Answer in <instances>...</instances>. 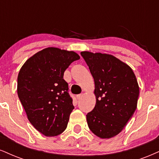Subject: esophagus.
<instances>
[{"label":"esophagus","instance_id":"34e87169","mask_svg":"<svg viewBox=\"0 0 159 159\" xmlns=\"http://www.w3.org/2000/svg\"><path fill=\"white\" fill-rule=\"evenodd\" d=\"M82 97H83V94H80V95L76 96V99H77L78 100H80V99H81Z\"/></svg>","mask_w":159,"mask_h":159}]
</instances>
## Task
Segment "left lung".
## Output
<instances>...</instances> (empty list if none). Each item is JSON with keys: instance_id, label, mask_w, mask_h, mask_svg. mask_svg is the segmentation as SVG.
I'll return each instance as SVG.
<instances>
[{"instance_id": "1", "label": "left lung", "mask_w": 159, "mask_h": 159, "mask_svg": "<svg viewBox=\"0 0 159 159\" xmlns=\"http://www.w3.org/2000/svg\"><path fill=\"white\" fill-rule=\"evenodd\" d=\"M94 80V108L86 115L90 130L101 139L118 135L137 107L139 87L128 65L107 54L82 52Z\"/></svg>"}]
</instances>
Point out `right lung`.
Here are the masks:
<instances>
[{"mask_svg": "<svg viewBox=\"0 0 159 159\" xmlns=\"http://www.w3.org/2000/svg\"><path fill=\"white\" fill-rule=\"evenodd\" d=\"M80 58L73 51L48 47L29 57L20 70L17 95L29 121L44 136H56L67 127L74 107L63 75Z\"/></svg>", "mask_w": 159, "mask_h": 159, "instance_id": "right-lung-1", "label": "right lung"}]
</instances>
